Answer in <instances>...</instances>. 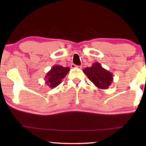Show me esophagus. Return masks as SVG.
Returning <instances> with one entry per match:
<instances>
[{
	"label": "esophagus",
	"instance_id": "1",
	"mask_svg": "<svg viewBox=\"0 0 146 146\" xmlns=\"http://www.w3.org/2000/svg\"><path fill=\"white\" fill-rule=\"evenodd\" d=\"M71 68H82L81 66H76L74 64H71Z\"/></svg>",
	"mask_w": 146,
	"mask_h": 146
}]
</instances>
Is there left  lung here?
Returning <instances> with one entry per match:
<instances>
[{"label": "left lung", "mask_w": 146, "mask_h": 146, "mask_svg": "<svg viewBox=\"0 0 146 146\" xmlns=\"http://www.w3.org/2000/svg\"><path fill=\"white\" fill-rule=\"evenodd\" d=\"M83 72L95 86L100 89H107L113 82V73L102 67L99 62H95L90 67L85 68Z\"/></svg>", "instance_id": "1"}]
</instances>
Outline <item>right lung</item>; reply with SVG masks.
Instances as JSON below:
<instances>
[{
	"label": "right lung",
	"mask_w": 146,
	"mask_h": 146,
	"mask_svg": "<svg viewBox=\"0 0 146 146\" xmlns=\"http://www.w3.org/2000/svg\"><path fill=\"white\" fill-rule=\"evenodd\" d=\"M69 71V67H63L60 65H54L45 75L44 80L46 84L51 88L58 86Z\"/></svg>",
	"instance_id": "1"
}]
</instances>
